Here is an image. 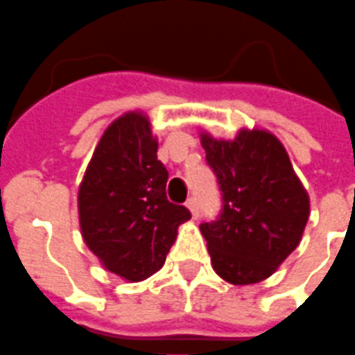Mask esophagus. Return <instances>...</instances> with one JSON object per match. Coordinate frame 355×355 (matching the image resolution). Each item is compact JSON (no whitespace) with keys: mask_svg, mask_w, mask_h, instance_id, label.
<instances>
[{"mask_svg":"<svg viewBox=\"0 0 355 355\" xmlns=\"http://www.w3.org/2000/svg\"><path fill=\"white\" fill-rule=\"evenodd\" d=\"M187 207H189V211H191L194 220L200 216V207H198V200H196V198H191V200L187 201Z\"/></svg>","mask_w":355,"mask_h":355,"instance_id":"1","label":"esophagus"}]
</instances>
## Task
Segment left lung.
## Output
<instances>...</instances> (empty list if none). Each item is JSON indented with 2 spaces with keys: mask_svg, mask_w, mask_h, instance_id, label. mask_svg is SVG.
<instances>
[{
  "mask_svg": "<svg viewBox=\"0 0 355 355\" xmlns=\"http://www.w3.org/2000/svg\"><path fill=\"white\" fill-rule=\"evenodd\" d=\"M200 137L223 203L216 222L200 225L212 268L229 284H257L297 249L310 196L268 130L242 128L232 141L205 132Z\"/></svg>",
  "mask_w": 355,
  "mask_h": 355,
  "instance_id": "8db88e82",
  "label": "left lung"
}]
</instances>
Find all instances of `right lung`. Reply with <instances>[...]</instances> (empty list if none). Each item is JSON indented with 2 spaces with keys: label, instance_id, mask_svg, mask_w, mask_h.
<instances>
[{
  "label": "right lung",
  "instance_id": "1",
  "mask_svg": "<svg viewBox=\"0 0 355 355\" xmlns=\"http://www.w3.org/2000/svg\"><path fill=\"white\" fill-rule=\"evenodd\" d=\"M166 181L148 117L115 119L78 187V220L89 251L121 279L139 282L159 271L178 227L191 220L187 207L166 200Z\"/></svg>",
  "mask_w": 355,
  "mask_h": 355
}]
</instances>
